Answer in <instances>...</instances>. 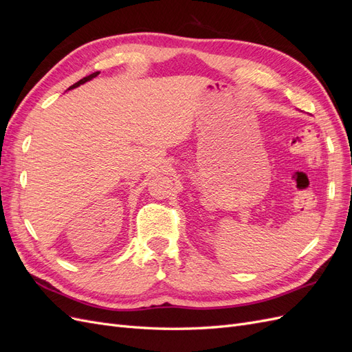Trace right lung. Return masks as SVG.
<instances>
[{
  "label": "right lung",
  "mask_w": 352,
  "mask_h": 352,
  "mask_svg": "<svg viewBox=\"0 0 352 352\" xmlns=\"http://www.w3.org/2000/svg\"><path fill=\"white\" fill-rule=\"evenodd\" d=\"M100 74V72H95V73H92V74H89V76H87V78H83V79H80L79 82H76L74 85H72V87L69 88V89H73V88H78V87H80V85H83V83H87L88 80H92L94 78H97Z\"/></svg>",
  "instance_id": "add662e5"
}]
</instances>
